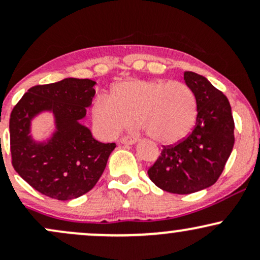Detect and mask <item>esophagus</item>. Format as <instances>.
Wrapping results in <instances>:
<instances>
[{"label": "esophagus", "instance_id": "1", "mask_svg": "<svg viewBox=\"0 0 260 260\" xmlns=\"http://www.w3.org/2000/svg\"><path fill=\"white\" fill-rule=\"evenodd\" d=\"M120 142L122 144H134L137 142V137L134 136H126V137H122L120 139Z\"/></svg>", "mask_w": 260, "mask_h": 260}]
</instances>
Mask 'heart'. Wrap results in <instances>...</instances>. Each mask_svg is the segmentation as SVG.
<instances>
[{"instance_id": "obj_1", "label": "heart", "mask_w": 260, "mask_h": 260, "mask_svg": "<svg viewBox=\"0 0 260 260\" xmlns=\"http://www.w3.org/2000/svg\"><path fill=\"white\" fill-rule=\"evenodd\" d=\"M91 112L98 129L105 137H115L136 116L151 139L172 144L183 139L194 126L197 101L189 86L178 80L128 79L113 86L110 98L98 96Z\"/></svg>"}]
</instances>
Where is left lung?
Here are the masks:
<instances>
[{
    "instance_id": "left-lung-1",
    "label": "left lung",
    "mask_w": 260,
    "mask_h": 260,
    "mask_svg": "<svg viewBox=\"0 0 260 260\" xmlns=\"http://www.w3.org/2000/svg\"><path fill=\"white\" fill-rule=\"evenodd\" d=\"M183 78L196 96V127L177 144L164 145L148 170L149 178L157 187L175 194H189L215 183L235 143L228 98L201 74L184 72Z\"/></svg>"
}]
</instances>
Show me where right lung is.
<instances>
[{
    "instance_id": "add662e5",
    "label": "right lung",
    "mask_w": 260,
    "mask_h": 260,
    "mask_svg": "<svg viewBox=\"0 0 260 260\" xmlns=\"http://www.w3.org/2000/svg\"><path fill=\"white\" fill-rule=\"evenodd\" d=\"M95 82L66 78L29 89L10 118L12 165L41 194L70 201L85 194L106 168L115 143H100L80 124L95 95ZM43 111L55 116L56 131L47 142L32 141L31 120Z\"/></svg>"
}]
</instances>
